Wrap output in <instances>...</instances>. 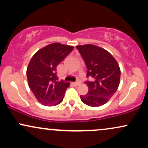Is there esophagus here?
Wrapping results in <instances>:
<instances>
[{
	"instance_id": "obj_1",
	"label": "esophagus",
	"mask_w": 148,
	"mask_h": 148,
	"mask_svg": "<svg viewBox=\"0 0 148 148\" xmlns=\"http://www.w3.org/2000/svg\"><path fill=\"white\" fill-rule=\"evenodd\" d=\"M79 84H80V83H79V82L72 83V85H73V86H79Z\"/></svg>"
}]
</instances>
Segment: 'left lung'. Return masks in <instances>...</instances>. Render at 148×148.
<instances>
[{
	"mask_svg": "<svg viewBox=\"0 0 148 148\" xmlns=\"http://www.w3.org/2000/svg\"><path fill=\"white\" fill-rule=\"evenodd\" d=\"M87 67L86 81L88 92L81 95V101L88 106L96 107L106 103L118 90L120 69L113 56L104 49L92 45L76 46Z\"/></svg>",
	"mask_w": 148,
	"mask_h": 148,
	"instance_id": "left-lung-1",
	"label": "left lung"
}]
</instances>
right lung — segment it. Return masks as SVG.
Instances as JSON below:
<instances>
[{
	"label": "right lung",
	"mask_w": 148,
	"mask_h": 148,
	"mask_svg": "<svg viewBox=\"0 0 148 148\" xmlns=\"http://www.w3.org/2000/svg\"><path fill=\"white\" fill-rule=\"evenodd\" d=\"M74 49L72 46L52 43L35 53L26 71L30 89L37 101L47 106L62 101L69 83L58 81L56 67Z\"/></svg>",
	"instance_id": "1"
}]
</instances>
